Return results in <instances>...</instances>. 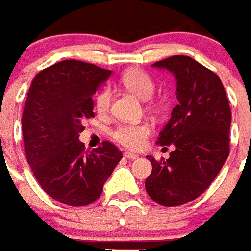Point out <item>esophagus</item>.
Masks as SVG:
<instances>
[{
	"label": "esophagus",
	"instance_id": "1",
	"mask_svg": "<svg viewBox=\"0 0 251 251\" xmlns=\"http://www.w3.org/2000/svg\"><path fill=\"white\" fill-rule=\"evenodd\" d=\"M125 157H126V158H129V160H136V158H138V156H137L136 153L126 152V153H125Z\"/></svg>",
	"mask_w": 251,
	"mask_h": 251
}]
</instances>
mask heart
<instances>
[{"label": "heart", "mask_w": 251, "mask_h": 251, "mask_svg": "<svg viewBox=\"0 0 251 251\" xmlns=\"http://www.w3.org/2000/svg\"><path fill=\"white\" fill-rule=\"evenodd\" d=\"M121 84L129 90L130 93L137 95L141 99H149L156 91V83L153 77L148 72L133 68L127 70L121 75ZM95 110L99 114H106L111 104V91L109 87H103L99 90L95 95ZM149 107L153 110H158L161 106L160 100L151 99ZM152 131V125L148 121H140V122H131V124H121L115 127L111 136L115 141L121 144L122 147L129 149H140L144 145L147 137Z\"/></svg>", "instance_id": "obj_1"}]
</instances>
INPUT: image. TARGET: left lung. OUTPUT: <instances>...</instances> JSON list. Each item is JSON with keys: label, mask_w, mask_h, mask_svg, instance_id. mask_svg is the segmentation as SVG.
<instances>
[{"label": "left lung", "mask_w": 251, "mask_h": 251, "mask_svg": "<svg viewBox=\"0 0 251 251\" xmlns=\"http://www.w3.org/2000/svg\"><path fill=\"white\" fill-rule=\"evenodd\" d=\"M153 67L174 74L179 104L158 137L175 151L168 160L148 156L152 174L145 189L160 205L176 207L199 198L228 157L231 110L219 76L192 57L175 55Z\"/></svg>", "instance_id": "left-lung-1"}]
</instances>
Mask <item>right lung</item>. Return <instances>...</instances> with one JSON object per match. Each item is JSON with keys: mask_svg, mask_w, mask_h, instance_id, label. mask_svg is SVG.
<instances>
[{"mask_svg": "<svg viewBox=\"0 0 251 251\" xmlns=\"http://www.w3.org/2000/svg\"><path fill=\"white\" fill-rule=\"evenodd\" d=\"M110 75L91 63L63 60L30 84L21 120L26 161L41 188L63 204L94 203L122 158L113 142L87 152L79 141L82 120L94 117V94Z\"/></svg>", "mask_w": 251, "mask_h": 251, "instance_id": "obj_1", "label": "right lung"}]
</instances>
